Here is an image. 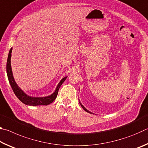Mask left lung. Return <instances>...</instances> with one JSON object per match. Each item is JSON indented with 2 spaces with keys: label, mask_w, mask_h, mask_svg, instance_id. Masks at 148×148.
Segmentation results:
<instances>
[{
  "label": "left lung",
  "mask_w": 148,
  "mask_h": 148,
  "mask_svg": "<svg viewBox=\"0 0 148 148\" xmlns=\"http://www.w3.org/2000/svg\"><path fill=\"white\" fill-rule=\"evenodd\" d=\"M79 104H80V105H81V106L82 107V108H84V110H85V111H86L87 112H88V113H90V114H92V112H89V110H87L86 108H85L84 106H83V105H82V103H81V102H80V101H79Z\"/></svg>",
  "instance_id": "8db88e82"
}]
</instances>
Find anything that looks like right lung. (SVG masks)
Segmentation results:
<instances>
[{
    "mask_svg": "<svg viewBox=\"0 0 148 148\" xmlns=\"http://www.w3.org/2000/svg\"><path fill=\"white\" fill-rule=\"evenodd\" d=\"M12 47L10 49L8 53V59H7V63H6V72L7 76H8V78L9 80L10 84L12 88V90L14 92L15 95L18 98L20 101H21L23 103L26 105H29V106H39V105H44V106H47L51 102H53L55 100H56V97L58 94L59 89L60 87L62 85V84L65 81L66 79L67 76L64 77L62 78L57 86L53 93L51 95H49L47 97H33L27 95L25 92L23 90L20 89V87L17 86V84L15 82L13 74H12V67H11V56H12Z\"/></svg>",
    "mask_w": 148,
    "mask_h": 148,
    "instance_id": "right-lung-1",
    "label": "right lung"
}]
</instances>
